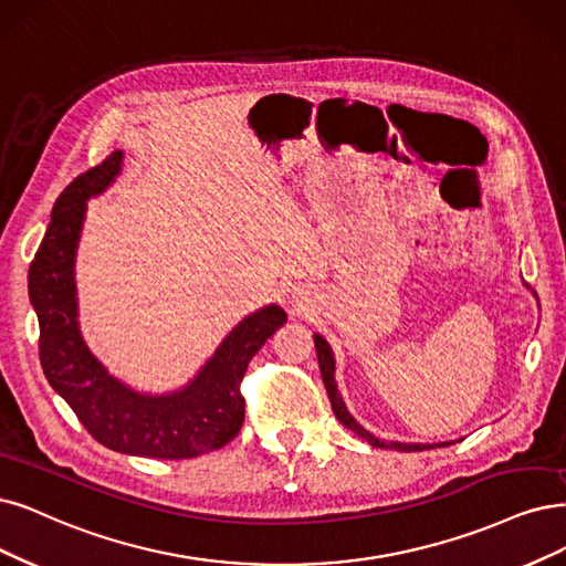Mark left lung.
I'll return each mask as SVG.
<instances>
[{
  "mask_svg": "<svg viewBox=\"0 0 566 566\" xmlns=\"http://www.w3.org/2000/svg\"><path fill=\"white\" fill-rule=\"evenodd\" d=\"M315 349H317V359H319V370H322V380H324V387L328 391V401H331V408L333 412H336L338 420L349 429L357 433L359 438H364L366 443H370L373 448H389V450H399V452H420V450H431V448H446L450 443H438V446H429V443H387V441H380V438H375L370 431H366L354 417L349 415L343 396L338 391V385H336V359H333V352L328 347V343L319 336H315Z\"/></svg>",
  "mask_w": 566,
  "mask_h": 566,
  "instance_id": "1",
  "label": "left lung"
}]
</instances>
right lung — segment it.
<instances>
[{
    "label": "right lung",
    "mask_w": 566,
    "mask_h": 566,
    "mask_svg": "<svg viewBox=\"0 0 566 566\" xmlns=\"http://www.w3.org/2000/svg\"><path fill=\"white\" fill-rule=\"evenodd\" d=\"M114 151L78 175L53 205L51 223L30 265V301L39 319V359L49 385L70 403L78 422L104 448L191 459L233 441L244 422L240 391L249 361L284 322L280 305H265L242 319L184 389L139 394L107 373L81 338L76 322L74 256L86 219V200L102 193L120 172Z\"/></svg>",
    "instance_id": "obj_1"
}]
</instances>
